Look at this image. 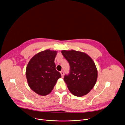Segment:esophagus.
I'll list each match as a JSON object with an SVG mask.
<instances>
[{
    "mask_svg": "<svg viewBox=\"0 0 125 125\" xmlns=\"http://www.w3.org/2000/svg\"><path fill=\"white\" fill-rule=\"evenodd\" d=\"M60 73L61 74V76L62 77H63L64 76V72L63 71H61L60 72Z\"/></svg>",
    "mask_w": 125,
    "mask_h": 125,
    "instance_id": "esophagus-1",
    "label": "esophagus"
}]
</instances>
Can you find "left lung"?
I'll list each match as a JSON object with an SVG mask.
<instances>
[{
    "instance_id": "8db88e82",
    "label": "left lung",
    "mask_w": 125,
    "mask_h": 125,
    "mask_svg": "<svg viewBox=\"0 0 125 125\" xmlns=\"http://www.w3.org/2000/svg\"><path fill=\"white\" fill-rule=\"evenodd\" d=\"M70 65V72L64 80L70 92L75 96L88 94L95 85L97 70L93 59L85 53L74 50L61 51Z\"/></svg>"
}]
</instances>
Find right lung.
<instances>
[{"label": "right lung", "mask_w": 125, "mask_h": 125, "mask_svg": "<svg viewBox=\"0 0 125 125\" xmlns=\"http://www.w3.org/2000/svg\"><path fill=\"white\" fill-rule=\"evenodd\" d=\"M56 51L47 50L35 54L29 61L26 75L30 88L40 95L49 94L61 77L55 68Z\"/></svg>", "instance_id": "1"}]
</instances>
